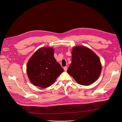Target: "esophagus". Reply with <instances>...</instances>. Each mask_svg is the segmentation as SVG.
I'll return each instance as SVG.
<instances>
[{"instance_id":"obj_1","label":"esophagus","mask_w":122,"mask_h":122,"mask_svg":"<svg viewBox=\"0 0 122 122\" xmlns=\"http://www.w3.org/2000/svg\"><path fill=\"white\" fill-rule=\"evenodd\" d=\"M64 71H67V66H65L64 67Z\"/></svg>"}]
</instances>
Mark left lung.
I'll use <instances>...</instances> for the list:
<instances>
[{"label": "left lung", "mask_w": 122, "mask_h": 122, "mask_svg": "<svg viewBox=\"0 0 122 122\" xmlns=\"http://www.w3.org/2000/svg\"><path fill=\"white\" fill-rule=\"evenodd\" d=\"M97 55L85 47L76 46L72 51V62L67 72L80 84L88 85L95 82L101 71Z\"/></svg>", "instance_id": "obj_1"}]
</instances>
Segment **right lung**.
Returning <instances> with one entry per match:
<instances>
[{
	"label": "right lung",
	"instance_id": "right-lung-1",
	"mask_svg": "<svg viewBox=\"0 0 122 122\" xmlns=\"http://www.w3.org/2000/svg\"><path fill=\"white\" fill-rule=\"evenodd\" d=\"M54 50L49 47L39 49L27 64V74L34 85L45 88L51 85L64 71L54 56Z\"/></svg>",
	"mask_w": 122,
	"mask_h": 122
}]
</instances>
